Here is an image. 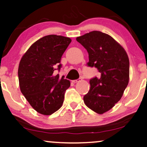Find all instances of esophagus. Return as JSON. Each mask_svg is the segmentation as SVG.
Instances as JSON below:
<instances>
[{
	"instance_id": "34e87169",
	"label": "esophagus",
	"mask_w": 147,
	"mask_h": 147,
	"mask_svg": "<svg viewBox=\"0 0 147 147\" xmlns=\"http://www.w3.org/2000/svg\"><path fill=\"white\" fill-rule=\"evenodd\" d=\"M81 80H82V78H78V79H77V80H72V82H73V83H77V82L81 81Z\"/></svg>"
}]
</instances>
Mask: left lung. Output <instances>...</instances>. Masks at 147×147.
<instances>
[{
	"mask_svg": "<svg viewBox=\"0 0 147 147\" xmlns=\"http://www.w3.org/2000/svg\"><path fill=\"white\" fill-rule=\"evenodd\" d=\"M87 50L89 67H95L99 77L90 80V89L84 97L90 109L102 114L121 99L129 81V59L123 47L111 36L93 31L76 38Z\"/></svg>",
	"mask_w": 147,
	"mask_h": 147,
	"instance_id": "obj_1",
	"label": "left lung"
}]
</instances>
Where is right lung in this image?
<instances>
[{
	"label": "right lung",
	"instance_id": "right-lung-1",
	"mask_svg": "<svg viewBox=\"0 0 147 147\" xmlns=\"http://www.w3.org/2000/svg\"><path fill=\"white\" fill-rule=\"evenodd\" d=\"M71 40L49 35L35 41L20 61L18 76L20 90L34 110L51 115L61 107L69 80L55 74L61 67V56Z\"/></svg>",
	"mask_w": 147,
	"mask_h": 147
}]
</instances>
